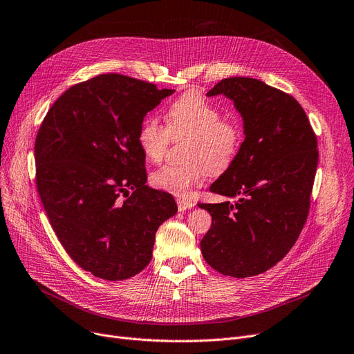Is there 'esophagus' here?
Wrapping results in <instances>:
<instances>
[{
    "mask_svg": "<svg viewBox=\"0 0 354 354\" xmlns=\"http://www.w3.org/2000/svg\"><path fill=\"white\" fill-rule=\"evenodd\" d=\"M177 206L180 212H185L187 209H192L194 206V202L189 201V199H177Z\"/></svg>",
    "mask_w": 354,
    "mask_h": 354,
    "instance_id": "1",
    "label": "esophagus"
}]
</instances>
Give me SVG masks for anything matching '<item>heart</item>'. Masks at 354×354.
<instances>
[{
  "mask_svg": "<svg viewBox=\"0 0 354 354\" xmlns=\"http://www.w3.org/2000/svg\"><path fill=\"white\" fill-rule=\"evenodd\" d=\"M164 126L148 115L139 123L138 145L151 162L164 158L171 139L190 136L183 164H167L151 174V185L174 196L187 197L210 173H223L236 160L243 145V129L222 119V110L197 93H186L169 104Z\"/></svg>",
  "mask_w": 354,
  "mask_h": 354,
  "instance_id": "1",
  "label": "heart"
}]
</instances>
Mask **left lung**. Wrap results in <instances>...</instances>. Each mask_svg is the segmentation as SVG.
Returning a JSON list of instances; mask_svg holds the SVG:
<instances>
[{
    "mask_svg": "<svg viewBox=\"0 0 354 354\" xmlns=\"http://www.w3.org/2000/svg\"><path fill=\"white\" fill-rule=\"evenodd\" d=\"M223 94L244 119L245 139L210 192L234 203H201L212 215L202 238L206 263L232 277L264 273L283 259L306 222L318 165L317 135L295 98L263 81L231 77L207 95Z\"/></svg>",
    "mask_w": 354,
    "mask_h": 354,
    "instance_id": "obj_1",
    "label": "left lung"
}]
</instances>
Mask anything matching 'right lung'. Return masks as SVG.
I'll return each instance as SVG.
<instances>
[{"label":"right lung","instance_id":"right-lung-1","mask_svg":"<svg viewBox=\"0 0 354 354\" xmlns=\"http://www.w3.org/2000/svg\"><path fill=\"white\" fill-rule=\"evenodd\" d=\"M174 90L122 74L68 88L35 142L36 187L52 228L82 270L129 279L149 264L158 226L176 215L174 197L147 183L139 123Z\"/></svg>","mask_w":354,"mask_h":354}]
</instances>
